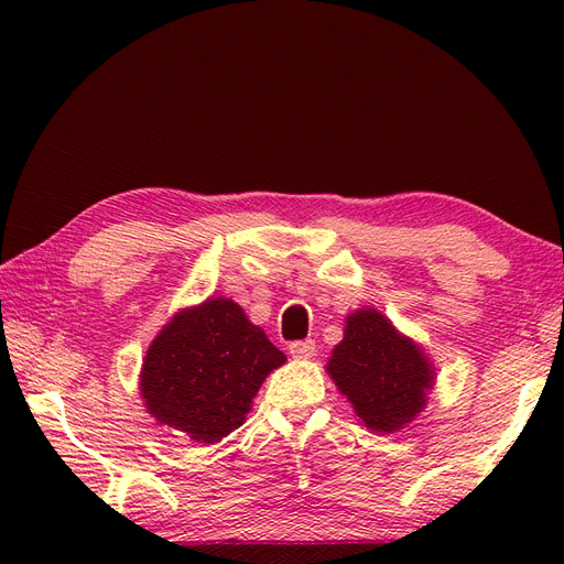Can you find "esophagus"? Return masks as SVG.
<instances>
[{
	"instance_id": "esophagus-1",
	"label": "esophagus",
	"mask_w": 564,
	"mask_h": 564,
	"mask_svg": "<svg viewBox=\"0 0 564 564\" xmlns=\"http://www.w3.org/2000/svg\"><path fill=\"white\" fill-rule=\"evenodd\" d=\"M289 352H292V357H296V360H311L315 355V340L313 338L294 340V344L289 346Z\"/></svg>"
}]
</instances>
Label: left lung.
I'll return each instance as SVG.
<instances>
[{
  "mask_svg": "<svg viewBox=\"0 0 564 564\" xmlns=\"http://www.w3.org/2000/svg\"><path fill=\"white\" fill-rule=\"evenodd\" d=\"M324 369L348 398L355 416L373 433H398L412 423L435 386L431 357L377 308L346 317L344 340Z\"/></svg>",
  "mask_w": 564,
  "mask_h": 564,
  "instance_id": "obj_1",
  "label": "left lung"
}]
</instances>
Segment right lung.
Segmentation results:
<instances>
[{
    "mask_svg": "<svg viewBox=\"0 0 564 564\" xmlns=\"http://www.w3.org/2000/svg\"><path fill=\"white\" fill-rule=\"evenodd\" d=\"M284 362L242 305L212 296L178 311L152 338L139 390L158 423L216 445L247 421L256 392Z\"/></svg>",
    "mask_w": 564,
    "mask_h": 564,
    "instance_id": "1",
    "label": "right lung"
}]
</instances>
